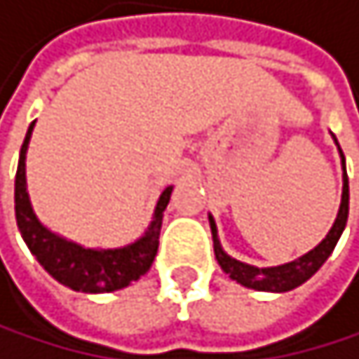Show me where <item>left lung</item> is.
Instances as JSON below:
<instances>
[{
	"label": "left lung",
	"mask_w": 359,
	"mask_h": 359,
	"mask_svg": "<svg viewBox=\"0 0 359 359\" xmlns=\"http://www.w3.org/2000/svg\"><path fill=\"white\" fill-rule=\"evenodd\" d=\"M340 156H342V168H344V186H342V203H340V210L336 217V224L329 230L327 237L316 245L311 252H307L305 257H300L298 261L292 263H285L278 267H267V270H259L255 265H248L241 263L237 259H230L226 252L219 245L217 239V226H215V219L210 217V230H212V243H215V257L222 265V270L245 287L252 290H259V292H290L298 285H303L307 278H311L316 272L320 270L323 263L329 259V255L336 248L340 234L346 226V219H348V177H346V166H344V153L340 149Z\"/></svg>",
	"instance_id": "obj_1"
}]
</instances>
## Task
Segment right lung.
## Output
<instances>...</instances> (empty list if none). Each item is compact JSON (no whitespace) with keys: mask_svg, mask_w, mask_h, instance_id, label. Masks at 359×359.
<instances>
[{"mask_svg":"<svg viewBox=\"0 0 359 359\" xmlns=\"http://www.w3.org/2000/svg\"><path fill=\"white\" fill-rule=\"evenodd\" d=\"M32 127L34 122L30 125L19 153V166L15 175V217L23 241L36 257V261L43 265V270L52 278L67 285L69 290L85 294L122 290L147 274L158 255L162 212L170 199V193H173V186L164 189V193L160 195L153 222L140 241L120 250H87L65 241L39 224L26 193V149L30 142Z\"/></svg>","mask_w":359,"mask_h":359,"instance_id":"right-lung-1","label":"right lung"}]
</instances>
